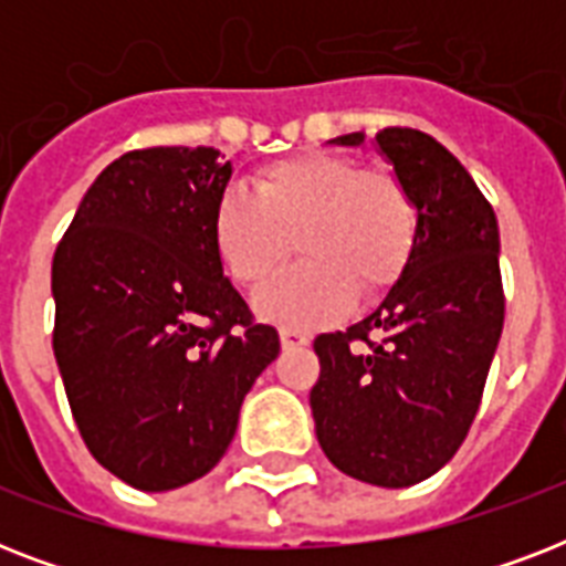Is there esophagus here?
I'll return each instance as SVG.
<instances>
[{
	"label": "esophagus",
	"mask_w": 566,
	"mask_h": 566,
	"mask_svg": "<svg viewBox=\"0 0 566 566\" xmlns=\"http://www.w3.org/2000/svg\"><path fill=\"white\" fill-rule=\"evenodd\" d=\"M279 337H282L284 349H293V346H305L311 340V335L300 326H282L279 328Z\"/></svg>",
	"instance_id": "esophagus-1"
}]
</instances>
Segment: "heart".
Wrapping results in <instances>:
<instances>
[{"mask_svg": "<svg viewBox=\"0 0 566 566\" xmlns=\"http://www.w3.org/2000/svg\"><path fill=\"white\" fill-rule=\"evenodd\" d=\"M211 234L243 287H261L291 249H300V264L266 284L258 305L275 319L311 323L344 308L353 293L373 296L402 273L417 211L390 172L358 170L335 153H302L258 170L252 193L222 190Z\"/></svg>", "mask_w": 566, "mask_h": 566, "instance_id": "1", "label": "heart"}]
</instances>
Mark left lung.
Returning <instances> with one entry per match:
<instances>
[{
  "instance_id": "8db88e82",
  "label": "left lung",
  "mask_w": 566,
  "mask_h": 566,
  "mask_svg": "<svg viewBox=\"0 0 566 566\" xmlns=\"http://www.w3.org/2000/svg\"><path fill=\"white\" fill-rule=\"evenodd\" d=\"M335 144H364L361 132ZM376 144L417 208L402 275L370 317L319 335L311 413L326 458L358 482L411 488L473 426L505 319L500 226L447 146L417 128Z\"/></svg>"
}]
</instances>
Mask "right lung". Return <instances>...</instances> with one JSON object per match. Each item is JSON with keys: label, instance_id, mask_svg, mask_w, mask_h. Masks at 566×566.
<instances>
[{"label": "right lung", "instance_id": "obj_1", "mask_svg": "<svg viewBox=\"0 0 566 566\" xmlns=\"http://www.w3.org/2000/svg\"><path fill=\"white\" fill-rule=\"evenodd\" d=\"M229 179L211 146L119 155L55 249L52 349L70 411L91 455L137 491L213 470L279 355V332L252 317L213 247Z\"/></svg>", "mask_w": 566, "mask_h": 566}]
</instances>
